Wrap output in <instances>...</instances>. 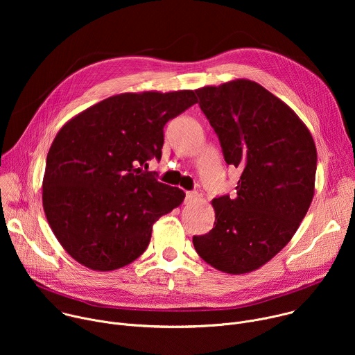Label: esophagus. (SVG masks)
Listing matches in <instances>:
<instances>
[{"label": "esophagus", "mask_w": 355, "mask_h": 355, "mask_svg": "<svg viewBox=\"0 0 355 355\" xmlns=\"http://www.w3.org/2000/svg\"><path fill=\"white\" fill-rule=\"evenodd\" d=\"M198 198H199V193L196 191H189L185 195V202L187 204H192V202H195Z\"/></svg>", "instance_id": "1"}]
</instances>
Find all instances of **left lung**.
I'll return each instance as SVG.
<instances>
[{
	"instance_id": "left-lung-1",
	"label": "left lung",
	"mask_w": 355,
	"mask_h": 355,
	"mask_svg": "<svg viewBox=\"0 0 355 355\" xmlns=\"http://www.w3.org/2000/svg\"><path fill=\"white\" fill-rule=\"evenodd\" d=\"M195 92L225 162L241 174L236 196L212 200L214 229L192 243L214 268L247 274L277 256L305 218L315 195L316 146L299 116L256 81L237 78Z\"/></svg>"
}]
</instances>
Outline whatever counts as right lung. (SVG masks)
I'll use <instances>...</instances> for the list:
<instances>
[{"instance_id": "1", "label": "right lung", "mask_w": 355, "mask_h": 355, "mask_svg": "<svg viewBox=\"0 0 355 355\" xmlns=\"http://www.w3.org/2000/svg\"><path fill=\"white\" fill-rule=\"evenodd\" d=\"M196 103L191 89L118 94L59 130L46 159L43 211L77 263L103 272L133 263L155 222L182 204V189L141 167L162 159L164 125Z\"/></svg>"}]
</instances>
